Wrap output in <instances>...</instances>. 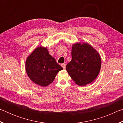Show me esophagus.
<instances>
[{
    "instance_id": "1",
    "label": "esophagus",
    "mask_w": 123,
    "mask_h": 123,
    "mask_svg": "<svg viewBox=\"0 0 123 123\" xmlns=\"http://www.w3.org/2000/svg\"><path fill=\"white\" fill-rule=\"evenodd\" d=\"M61 66L62 67V68H63V69H66V64L63 63L61 64Z\"/></svg>"
}]
</instances>
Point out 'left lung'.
<instances>
[{"mask_svg": "<svg viewBox=\"0 0 123 123\" xmlns=\"http://www.w3.org/2000/svg\"><path fill=\"white\" fill-rule=\"evenodd\" d=\"M101 57L88 43L77 42L72 45V60L66 70L74 82L84 86L92 82L100 70Z\"/></svg>", "mask_w": 123, "mask_h": 123, "instance_id": "obj_1", "label": "left lung"}]
</instances>
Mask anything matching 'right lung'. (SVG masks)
Returning a JSON list of instances; mask_svg holds the SVG:
<instances>
[{
  "label": "right lung",
  "instance_id": "1",
  "mask_svg": "<svg viewBox=\"0 0 123 123\" xmlns=\"http://www.w3.org/2000/svg\"><path fill=\"white\" fill-rule=\"evenodd\" d=\"M26 74L35 84L46 87L51 84L63 68L49 53L47 47H38L29 55L25 61Z\"/></svg>",
  "mask_w": 123,
  "mask_h": 123
}]
</instances>
